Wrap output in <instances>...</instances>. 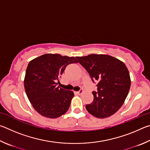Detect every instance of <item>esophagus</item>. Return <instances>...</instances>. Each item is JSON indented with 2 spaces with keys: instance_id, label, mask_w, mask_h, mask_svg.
Listing matches in <instances>:
<instances>
[{
  "instance_id": "obj_1",
  "label": "esophagus",
  "mask_w": 150,
  "mask_h": 150,
  "mask_svg": "<svg viewBox=\"0 0 150 150\" xmlns=\"http://www.w3.org/2000/svg\"><path fill=\"white\" fill-rule=\"evenodd\" d=\"M83 90H80L79 91H77V92H76V93L77 94V95H82L83 94Z\"/></svg>"
}]
</instances>
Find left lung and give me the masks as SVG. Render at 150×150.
Masks as SVG:
<instances>
[{"instance_id": "8db88e82", "label": "left lung", "mask_w": 150, "mask_h": 150, "mask_svg": "<svg viewBox=\"0 0 150 150\" xmlns=\"http://www.w3.org/2000/svg\"><path fill=\"white\" fill-rule=\"evenodd\" d=\"M90 77L98 81L97 93L93 92L92 103L85 106L91 115L105 118L116 112L125 101L131 80L126 65L116 58L105 54L76 57Z\"/></svg>"}]
</instances>
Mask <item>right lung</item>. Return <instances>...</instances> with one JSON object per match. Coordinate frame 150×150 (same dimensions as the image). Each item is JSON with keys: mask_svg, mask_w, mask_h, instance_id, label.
Returning a JSON list of instances; mask_svg holds the SVG:
<instances>
[{"mask_svg": "<svg viewBox=\"0 0 150 150\" xmlns=\"http://www.w3.org/2000/svg\"><path fill=\"white\" fill-rule=\"evenodd\" d=\"M74 63H77L75 57L57 54L42 55L29 62L24 81L25 91L41 115L56 118L68 110L74 93L57 86L56 82L67 65Z\"/></svg>", "mask_w": 150, "mask_h": 150, "instance_id": "obj_1", "label": "right lung"}]
</instances>
